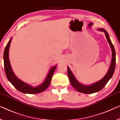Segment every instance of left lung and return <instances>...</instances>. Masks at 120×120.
Here are the masks:
<instances>
[{
  "instance_id": "obj_1",
  "label": "left lung",
  "mask_w": 120,
  "mask_h": 120,
  "mask_svg": "<svg viewBox=\"0 0 120 120\" xmlns=\"http://www.w3.org/2000/svg\"><path fill=\"white\" fill-rule=\"evenodd\" d=\"M98 30L100 31L105 32L107 40L108 41L109 44L110 48H111L112 52L111 64H110L109 68L108 71H107V73L105 75L104 77L102 79H101L99 81L91 84V85H83V84L81 83L78 81L77 79L74 76V74L71 72V69H69L68 66H67L68 76L69 81H70L71 86H72L73 88L75 89V90L78 91L79 92L82 93L92 94L101 90L106 86L107 82L109 81V80L111 79L112 75L114 74V71H115L116 65V54L113 45L112 43L109 36L106 30L102 28H99Z\"/></svg>"
}]
</instances>
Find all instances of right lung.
Segmentation results:
<instances>
[{
	"mask_svg": "<svg viewBox=\"0 0 120 120\" xmlns=\"http://www.w3.org/2000/svg\"><path fill=\"white\" fill-rule=\"evenodd\" d=\"M12 38L9 40L8 42L5 47L4 53V68L5 74L8 79L12 85L20 92L25 94H38L46 90L50 85L53 73L56 67V65L50 68L47 76L44 82L40 85L36 87L32 86L29 84L27 83L22 80L18 78L13 73L11 66L10 60H9V49Z\"/></svg>",
	"mask_w": 120,
	"mask_h": 120,
	"instance_id": "1",
	"label": "right lung"
}]
</instances>
